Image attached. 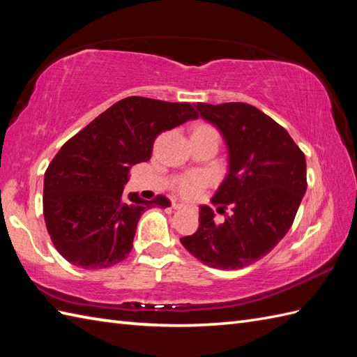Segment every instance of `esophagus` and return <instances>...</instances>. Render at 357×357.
<instances>
[{"label": "esophagus", "mask_w": 357, "mask_h": 357, "mask_svg": "<svg viewBox=\"0 0 357 357\" xmlns=\"http://www.w3.org/2000/svg\"><path fill=\"white\" fill-rule=\"evenodd\" d=\"M172 208H174V209H183V208H186V206H185L183 203H174Z\"/></svg>", "instance_id": "34e87169"}]
</instances>
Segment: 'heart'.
Returning <instances> with one entry per match:
<instances>
[{
    "mask_svg": "<svg viewBox=\"0 0 357 357\" xmlns=\"http://www.w3.org/2000/svg\"><path fill=\"white\" fill-rule=\"evenodd\" d=\"M200 128H211L213 130L212 126L208 125H203ZM211 183V177L209 174L202 172V171H194V172H189L186 176L181 177L177 181V192L183 197V199H195L197 195H199L204 188H208Z\"/></svg>",
    "mask_w": 357,
    "mask_h": 357,
    "instance_id": "heart-1",
    "label": "heart"
}]
</instances>
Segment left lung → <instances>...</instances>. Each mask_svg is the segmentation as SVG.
I'll use <instances>...</instances> for the list:
<instances>
[{
  "label": "left lung",
  "mask_w": 357,
  "mask_h": 357,
  "mask_svg": "<svg viewBox=\"0 0 357 357\" xmlns=\"http://www.w3.org/2000/svg\"><path fill=\"white\" fill-rule=\"evenodd\" d=\"M197 109L229 149V172L211 202L234 213L217 225L209 206H200L199 229L180 241L203 264L235 271L266 257L289 232L307 189L305 155L280 123L249 104L200 102Z\"/></svg>",
  "instance_id": "left-lung-1"
}]
</instances>
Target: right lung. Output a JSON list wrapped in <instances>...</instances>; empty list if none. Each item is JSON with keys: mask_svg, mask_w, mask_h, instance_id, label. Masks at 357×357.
<instances>
[{"mask_svg": "<svg viewBox=\"0 0 357 357\" xmlns=\"http://www.w3.org/2000/svg\"><path fill=\"white\" fill-rule=\"evenodd\" d=\"M199 113L188 102L130 96L68 139L44 176L43 212L62 258L86 271L121 263L132 249L142 212L171 202L123 194L132 165L148 162L158 134Z\"/></svg>", "mask_w": 357, "mask_h": 357, "instance_id": "add662e5", "label": "right lung"}]
</instances>
